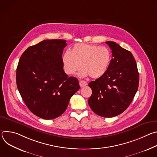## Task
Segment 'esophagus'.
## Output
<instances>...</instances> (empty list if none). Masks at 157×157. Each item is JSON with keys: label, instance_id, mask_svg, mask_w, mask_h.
<instances>
[{"label": "esophagus", "instance_id": "1", "mask_svg": "<svg viewBox=\"0 0 157 157\" xmlns=\"http://www.w3.org/2000/svg\"><path fill=\"white\" fill-rule=\"evenodd\" d=\"M87 84V82L86 81H79V86L81 87H84L86 86V85Z\"/></svg>", "mask_w": 157, "mask_h": 157}]
</instances>
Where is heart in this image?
<instances>
[{"instance_id":"b5f03b06","label":"heart","mask_w":157,"mask_h":157,"mask_svg":"<svg viewBox=\"0 0 157 157\" xmlns=\"http://www.w3.org/2000/svg\"><path fill=\"white\" fill-rule=\"evenodd\" d=\"M110 59V53L107 48L86 43L75 44L71 51H66L62 58L66 74L75 75L82 68L80 77L89 75L94 79L107 72Z\"/></svg>"}]
</instances>
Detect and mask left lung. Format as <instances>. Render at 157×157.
Instances as JSON below:
<instances>
[{"label": "left lung", "mask_w": 157, "mask_h": 157, "mask_svg": "<svg viewBox=\"0 0 157 157\" xmlns=\"http://www.w3.org/2000/svg\"><path fill=\"white\" fill-rule=\"evenodd\" d=\"M112 50L107 72L89 83L92 95L88 104L98 116L113 117L129 106L139 87V74L135 58L129 51L114 41H106Z\"/></svg>", "instance_id": "obj_1"}]
</instances>
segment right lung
I'll list each match as a JSON object with an SVG mask.
<instances>
[{
    "label": "right lung",
    "mask_w": 157,
    "mask_h": 157,
    "mask_svg": "<svg viewBox=\"0 0 157 157\" xmlns=\"http://www.w3.org/2000/svg\"><path fill=\"white\" fill-rule=\"evenodd\" d=\"M65 40H44L29 47L17 68L18 90L29 109L43 119H53L66 110L79 90L77 78L63 70Z\"/></svg>",
    "instance_id": "obj_1"
}]
</instances>
